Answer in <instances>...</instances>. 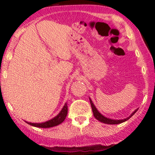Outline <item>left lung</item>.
Here are the masks:
<instances>
[{"instance_id":"left-lung-1","label":"left lung","mask_w":155,"mask_h":155,"mask_svg":"<svg viewBox=\"0 0 155 155\" xmlns=\"http://www.w3.org/2000/svg\"><path fill=\"white\" fill-rule=\"evenodd\" d=\"M90 103H91V109H92L93 115H94V116L95 117V119L98 120H99V121L102 122V123H104V124H121V123H124V122L127 121V120H129V119L130 118L131 116H132L133 115H134V113H136L137 111V110H135L134 113H132V115L130 116V117H128V118H127V119H124V120H111V119L106 118V117H105V116H102L101 113H99V112L97 110V109L95 108V106L94 105V104L92 103V101H91V99H90Z\"/></svg>"}]
</instances>
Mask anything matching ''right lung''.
Segmentation results:
<instances>
[{
    "mask_svg": "<svg viewBox=\"0 0 155 155\" xmlns=\"http://www.w3.org/2000/svg\"><path fill=\"white\" fill-rule=\"evenodd\" d=\"M67 115H68V105H67V103H65L64 108L61 111V113H59L56 117L52 119V120H49L47 122H45V123H42V124H31V123H28V122H26V123L29 124V125L33 126V127H35L50 128V127H55V126H57L59 124H61V123H63L64 120H65Z\"/></svg>",
    "mask_w": 155,
    "mask_h": 155,
    "instance_id": "obj_1",
    "label": "right lung"
}]
</instances>
